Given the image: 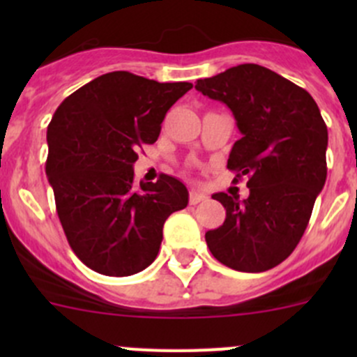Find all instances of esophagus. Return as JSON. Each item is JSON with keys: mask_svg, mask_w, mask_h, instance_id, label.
Wrapping results in <instances>:
<instances>
[{"mask_svg": "<svg viewBox=\"0 0 357 357\" xmlns=\"http://www.w3.org/2000/svg\"><path fill=\"white\" fill-rule=\"evenodd\" d=\"M204 200H207V197H205L204 193L197 192V190H192V192H190V204L192 205L200 204V202H204Z\"/></svg>", "mask_w": 357, "mask_h": 357, "instance_id": "1", "label": "esophagus"}]
</instances>
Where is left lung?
Segmentation results:
<instances>
[{"mask_svg":"<svg viewBox=\"0 0 357 357\" xmlns=\"http://www.w3.org/2000/svg\"><path fill=\"white\" fill-rule=\"evenodd\" d=\"M197 91L233 112L242 138L228 169L247 176L250 195L214 193L226 208L205 242L219 262L243 273H262L285 261L301 242L316 197L326 181L328 131L305 89L269 68L242 63L199 79Z\"/></svg>","mask_w":357,"mask_h":357,"instance_id":"obj_1","label":"left lung"}]
</instances>
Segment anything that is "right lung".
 Returning a JSON list of instances; mask_svg holds the SVG:
<instances>
[{"instance_id":"right-lung-1","label":"right lung","mask_w":357,"mask_h":357,"mask_svg":"<svg viewBox=\"0 0 357 357\" xmlns=\"http://www.w3.org/2000/svg\"><path fill=\"white\" fill-rule=\"evenodd\" d=\"M190 82H157L117 70L67 96L48 126L46 176L74 254L93 271L131 276L155 261L162 228L188 205V190L162 174L135 183L143 145L155 143L167 110Z\"/></svg>"}]
</instances>
